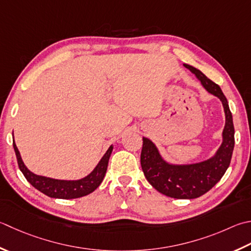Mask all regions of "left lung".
<instances>
[{
  "label": "left lung",
  "mask_w": 251,
  "mask_h": 251,
  "mask_svg": "<svg viewBox=\"0 0 251 251\" xmlns=\"http://www.w3.org/2000/svg\"><path fill=\"white\" fill-rule=\"evenodd\" d=\"M184 66L195 74L205 90L222 101L225 112L222 145L215 155L207 161L188 165H173L162 159L153 142L144 137L140 163L147 180L159 193L171 198L194 199L209 191L226 172L234 150L235 130L228 102L219 85L197 68L188 64H184Z\"/></svg>",
  "instance_id": "left-lung-1"
}]
</instances>
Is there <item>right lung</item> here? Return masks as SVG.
Returning <instances> with one entry per match:
<instances>
[{"mask_svg":"<svg viewBox=\"0 0 251 251\" xmlns=\"http://www.w3.org/2000/svg\"><path fill=\"white\" fill-rule=\"evenodd\" d=\"M13 146L15 153H16L19 170L22 171V173L26 177V179L34 188L41 191L44 195H47L51 198L58 199H74L83 197V196L89 195L99 187V185L102 183V180L105 176L107 164H109V159L113 150V146H111L105 152V154L103 155V158L100 160L99 163H98L95 170L89 175L86 176V177L78 180H60L33 174L24 164L21 153H19L16 144L14 141Z\"/></svg>","mask_w":251,"mask_h":251,"instance_id":"obj_1","label":"right lung"}]
</instances>
